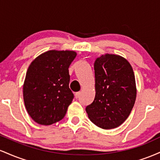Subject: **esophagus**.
Returning <instances> with one entry per match:
<instances>
[{"label":"esophagus","instance_id":"obj_1","mask_svg":"<svg viewBox=\"0 0 160 160\" xmlns=\"http://www.w3.org/2000/svg\"><path fill=\"white\" fill-rule=\"evenodd\" d=\"M80 94H81V92H78L75 93V95H75V98H80Z\"/></svg>","mask_w":160,"mask_h":160}]
</instances>
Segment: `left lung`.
<instances>
[{"mask_svg": "<svg viewBox=\"0 0 160 160\" xmlns=\"http://www.w3.org/2000/svg\"><path fill=\"white\" fill-rule=\"evenodd\" d=\"M95 96L86 108L88 117L98 127L111 129L128 118L136 99L134 71L123 57L102 55L94 63Z\"/></svg>", "mask_w": 160, "mask_h": 160, "instance_id": "obj_1", "label": "left lung"}]
</instances>
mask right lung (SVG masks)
<instances>
[{
	"label": "right lung",
	"mask_w": 160,
	"mask_h": 160,
	"mask_svg": "<svg viewBox=\"0 0 160 160\" xmlns=\"http://www.w3.org/2000/svg\"><path fill=\"white\" fill-rule=\"evenodd\" d=\"M71 50H49L33 60L23 84L28 113L40 125L53 124L65 116L74 94L69 88L68 68L76 58Z\"/></svg>",
	"instance_id": "right-lung-1"
}]
</instances>
